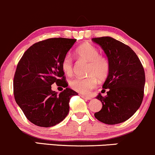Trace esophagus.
<instances>
[{"mask_svg":"<svg viewBox=\"0 0 155 155\" xmlns=\"http://www.w3.org/2000/svg\"><path fill=\"white\" fill-rule=\"evenodd\" d=\"M81 97H83V98L86 99V100H91L92 97H90V96H87V95H81Z\"/></svg>","mask_w":155,"mask_h":155,"instance_id":"1","label":"esophagus"}]
</instances>
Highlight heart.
Masks as SVG:
<instances>
[{
  "label": "heart",
  "mask_w": 155,
  "mask_h": 155,
  "mask_svg": "<svg viewBox=\"0 0 155 155\" xmlns=\"http://www.w3.org/2000/svg\"><path fill=\"white\" fill-rule=\"evenodd\" d=\"M99 53L98 49L90 44H84L76 49L75 54L79 59L89 62L87 68V74L89 76L76 77L70 81L71 87L79 93L88 94L92 89L97 87V79L103 81L107 77L110 69L109 62L106 57ZM62 69L68 76L73 74V60L68 55L63 58Z\"/></svg>",
  "instance_id": "obj_1"
}]
</instances>
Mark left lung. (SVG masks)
Masks as SVG:
<instances>
[{
	"label": "left lung",
	"instance_id": "obj_1",
	"mask_svg": "<svg viewBox=\"0 0 155 155\" xmlns=\"http://www.w3.org/2000/svg\"><path fill=\"white\" fill-rule=\"evenodd\" d=\"M104 49L110 69L103 88L107 95L96 98L103 107L95 113L97 120L107 124L122 123L127 120L140 107L143 98L145 73L135 51L127 45L111 37L92 39Z\"/></svg>",
	"mask_w": 155,
	"mask_h": 155
}]
</instances>
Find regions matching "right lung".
Wrapping results in <instances>:
<instances>
[{
  "instance_id": "1",
  "label": "right lung",
  "mask_w": 155,
  "mask_h": 155,
  "mask_svg": "<svg viewBox=\"0 0 155 155\" xmlns=\"http://www.w3.org/2000/svg\"><path fill=\"white\" fill-rule=\"evenodd\" d=\"M76 39L48 38L28 48L17 64L14 95L28 120L39 127L60 123L69 112L71 97L78 93L67 87L62 62ZM56 83L66 88L59 95L51 90Z\"/></svg>"
}]
</instances>
